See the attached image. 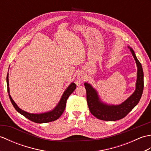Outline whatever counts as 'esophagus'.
<instances>
[{
	"mask_svg": "<svg viewBox=\"0 0 151 151\" xmlns=\"http://www.w3.org/2000/svg\"><path fill=\"white\" fill-rule=\"evenodd\" d=\"M83 80V76L81 75H79L77 76V81H76V84L77 85H79L81 84V82Z\"/></svg>",
	"mask_w": 151,
	"mask_h": 151,
	"instance_id": "34e87169",
	"label": "esophagus"
}]
</instances>
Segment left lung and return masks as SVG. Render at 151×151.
<instances>
[{"mask_svg":"<svg viewBox=\"0 0 151 151\" xmlns=\"http://www.w3.org/2000/svg\"><path fill=\"white\" fill-rule=\"evenodd\" d=\"M134 58L137 67L136 89L134 93L123 103L117 106H110L102 103L99 100V96L95 89L92 86L85 83L86 90V99L89 111L92 115L99 119L113 121L124 118L138 103L143 91V72L142 64L136 58L132 49H130Z\"/></svg>","mask_w":151,"mask_h":151,"instance_id":"8db88e82","label":"left lung"}]
</instances>
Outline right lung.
<instances>
[{
    "mask_svg": "<svg viewBox=\"0 0 151 151\" xmlns=\"http://www.w3.org/2000/svg\"><path fill=\"white\" fill-rule=\"evenodd\" d=\"M6 82H7V89L9 95V97L12 103L14 106L15 109L17 110L19 113L22 114L23 116L27 117L28 119L36 123H49V122H52L58 119L61 115L63 113L64 110L66 106V102L67 99L69 97V95L75 91V89L76 88V86L75 83H71L68 88H67L66 90L64 92L62 98L60 99L58 104L56 106V107L53 110L47 112V113L40 114H29L28 112L22 110L21 109L19 108L17 105L15 104V102L13 101L10 95H9V81H8V73L7 75V78H6Z\"/></svg>",
    "mask_w": 151,
    "mask_h": 151,
    "instance_id": "add662e5",
    "label": "right lung"
}]
</instances>
